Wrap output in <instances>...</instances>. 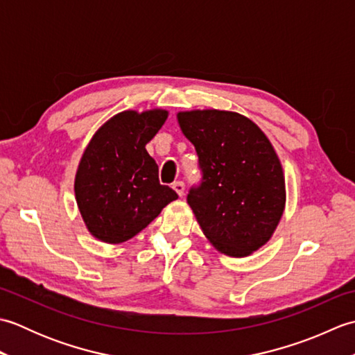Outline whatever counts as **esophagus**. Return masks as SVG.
Listing matches in <instances>:
<instances>
[{"label": "esophagus", "instance_id": "1", "mask_svg": "<svg viewBox=\"0 0 355 355\" xmlns=\"http://www.w3.org/2000/svg\"><path fill=\"white\" fill-rule=\"evenodd\" d=\"M172 189L175 191L180 195V197H182V195L184 193V183L183 182H175L172 184Z\"/></svg>", "mask_w": 355, "mask_h": 355}]
</instances>
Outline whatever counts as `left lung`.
Segmentation results:
<instances>
[{"label":"left lung","instance_id":"8db88e82","mask_svg":"<svg viewBox=\"0 0 355 355\" xmlns=\"http://www.w3.org/2000/svg\"><path fill=\"white\" fill-rule=\"evenodd\" d=\"M178 125L195 146L202 182L187 202L218 252L245 258L267 244L285 209V178L276 150L243 114L180 111Z\"/></svg>","mask_w":355,"mask_h":355}]
</instances>
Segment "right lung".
Wrapping results in <instances>:
<instances>
[{"label": "right lung", "instance_id": "obj_1", "mask_svg": "<svg viewBox=\"0 0 355 355\" xmlns=\"http://www.w3.org/2000/svg\"><path fill=\"white\" fill-rule=\"evenodd\" d=\"M168 119L166 110L122 111L89 140L78 166L74 195L88 232L107 244L137 235L177 200L158 182V166L146 145Z\"/></svg>", "mask_w": 355, "mask_h": 355}]
</instances>
